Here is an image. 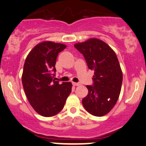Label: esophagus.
<instances>
[{"label": "esophagus", "instance_id": "34e87169", "mask_svg": "<svg viewBox=\"0 0 146 146\" xmlns=\"http://www.w3.org/2000/svg\"><path fill=\"white\" fill-rule=\"evenodd\" d=\"M73 84L74 85V86H80V83H78V82H73Z\"/></svg>", "mask_w": 146, "mask_h": 146}]
</instances>
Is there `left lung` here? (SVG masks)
<instances>
[{
  "label": "left lung",
  "instance_id": "left-lung-1",
  "mask_svg": "<svg viewBox=\"0 0 146 146\" xmlns=\"http://www.w3.org/2000/svg\"><path fill=\"white\" fill-rule=\"evenodd\" d=\"M74 46L84 56L89 69L94 71L92 85H87L82 104L97 117L109 113L119 96L123 75L116 54L104 42L92 38Z\"/></svg>",
  "mask_w": 146,
  "mask_h": 146
}]
</instances>
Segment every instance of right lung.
<instances>
[{
	"label": "right lung",
	"instance_id": "1",
	"mask_svg": "<svg viewBox=\"0 0 146 146\" xmlns=\"http://www.w3.org/2000/svg\"><path fill=\"white\" fill-rule=\"evenodd\" d=\"M66 45L43 42L30 51L24 64L22 82L30 104L38 114L52 117L59 113L71 93V82L54 80L58 53Z\"/></svg>",
	"mask_w": 146,
	"mask_h": 146
}]
</instances>
